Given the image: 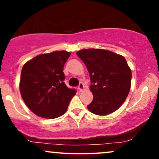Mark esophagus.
Masks as SVG:
<instances>
[{"label":"esophagus","instance_id":"1","mask_svg":"<svg viewBox=\"0 0 159 159\" xmlns=\"http://www.w3.org/2000/svg\"><path fill=\"white\" fill-rule=\"evenodd\" d=\"M84 89H85V87H84V85L83 83H80V85H79V87H78V89H79L80 91H83Z\"/></svg>","mask_w":159,"mask_h":159}]
</instances>
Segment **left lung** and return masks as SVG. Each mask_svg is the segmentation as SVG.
<instances>
[{"mask_svg":"<svg viewBox=\"0 0 159 159\" xmlns=\"http://www.w3.org/2000/svg\"><path fill=\"white\" fill-rule=\"evenodd\" d=\"M76 54L90 74L93 101L87 106L93 114L106 116L118 110L130 90L131 69L120 54L100 48L82 49Z\"/></svg>","mask_w":159,"mask_h":159,"instance_id":"obj_1","label":"left lung"}]
</instances>
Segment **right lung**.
Masks as SVG:
<instances>
[{"mask_svg":"<svg viewBox=\"0 0 159 159\" xmlns=\"http://www.w3.org/2000/svg\"><path fill=\"white\" fill-rule=\"evenodd\" d=\"M71 53L55 51L41 54L23 65L20 91L31 111L45 119H55L66 112L76 91L63 82V67Z\"/></svg>","mask_w":159,"mask_h":159,"instance_id":"add662e5","label":"right lung"}]
</instances>
